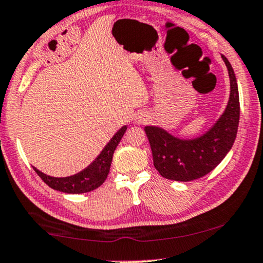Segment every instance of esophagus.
<instances>
[{
	"instance_id": "1",
	"label": "esophagus",
	"mask_w": 263,
	"mask_h": 263,
	"mask_svg": "<svg viewBox=\"0 0 263 263\" xmlns=\"http://www.w3.org/2000/svg\"><path fill=\"white\" fill-rule=\"evenodd\" d=\"M146 119H148V115L143 114V113H139V114H136L135 118H134V121L136 124H142V122H145Z\"/></svg>"
}]
</instances>
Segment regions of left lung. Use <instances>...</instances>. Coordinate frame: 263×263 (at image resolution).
<instances>
[{
	"instance_id": "1",
	"label": "left lung",
	"mask_w": 263,
	"mask_h": 263,
	"mask_svg": "<svg viewBox=\"0 0 263 263\" xmlns=\"http://www.w3.org/2000/svg\"><path fill=\"white\" fill-rule=\"evenodd\" d=\"M230 77V97L218 120L194 138L177 137L160 126H145L154 166L166 179L191 181L212 172L232 148L239 124V93L232 66L221 55Z\"/></svg>"
}]
</instances>
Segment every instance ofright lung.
Listing matches in <instances>:
<instances>
[{"mask_svg": "<svg viewBox=\"0 0 263 263\" xmlns=\"http://www.w3.org/2000/svg\"><path fill=\"white\" fill-rule=\"evenodd\" d=\"M126 129H127V125L122 126L110 138V141L107 143L102 152L99 154V156L89 166L80 172L73 174V176L58 178L48 176V174L37 170L36 167H33V170L42 178V180L54 190L66 192V194H84V192L95 190L107 179L111 160H113V154L120 143L122 136L125 135Z\"/></svg>", "mask_w": 263, "mask_h": 263, "instance_id": "1", "label": "right lung"}]
</instances>
